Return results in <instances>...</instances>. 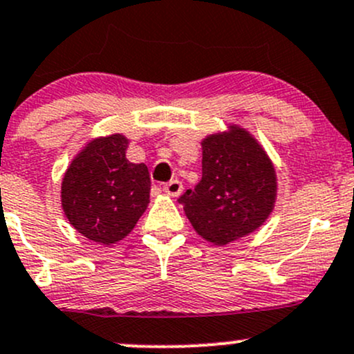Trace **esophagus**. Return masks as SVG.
<instances>
[{
  "mask_svg": "<svg viewBox=\"0 0 354 354\" xmlns=\"http://www.w3.org/2000/svg\"><path fill=\"white\" fill-rule=\"evenodd\" d=\"M162 189H165L166 195L178 196L181 192H183V185H181V181L173 180V181H169V183H166L165 187H162Z\"/></svg>",
  "mask_w": 354,
  "mask_h": 354,
  "instance_id": "obj_1",
  "label": "esophagus"
}]
</instances>
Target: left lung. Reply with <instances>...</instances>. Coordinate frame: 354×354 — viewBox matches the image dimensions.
I'll return each mask as SVG.
<instances>
[{
  "label": "left lung",
  "mask_w": 354,
  "mask_h": 354,
  "mask_svg": "<svg viewBox=\"0 0 354 354\" xmlns=\"http://www.w3.org/2000/svg\"><path fill=\"white\" fill-rule=\"evenodd\" d=\"M200 144L202 181L180 198L189 224L214 245L251 236L277 203L273 161L259 140L237 124L208 133Z\"/></svg>",
  "instance_id": "8db88e82"
}]
</instances>
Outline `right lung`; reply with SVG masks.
I'll use <instances>...</instances> for the list:
<instances>
[{
    "instance_id": "add662e5",
    "label": "right lung",
    "mask_w": 354,
    "mask_h": 354,
    "mask_svg": "<svg viewBox=\"0 0 354 354\" xmlns=\"http://www.w3.org/2000/svg\"><path fill=\"white\" fill-rule=\"evenodd\" d=\"M129 144L124 133L95 137L77 151L62 176L66 218L81 236L106 248L132 232L151 196L147 166L129 161Z\"/></svg>"
}]
</instances>
